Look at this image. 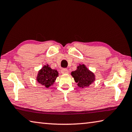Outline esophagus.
Wrapping results in <instances>:
<instances>
[{"label": "esophagus", "mask_w": 132, "mask_h": 132, "mask_svg": "<svg viewBox=\"0 0 132 132\" xmlns=\"http://www.w3.org/2000/svg\"><path fill=\"white\" fill-rule=\"evenodd\" d=\"M69 71L67 69H62L61 70V73L62 74H67V73H68Z\"/></svg>", "instance_id": "esophagus-1"}]
</instances>
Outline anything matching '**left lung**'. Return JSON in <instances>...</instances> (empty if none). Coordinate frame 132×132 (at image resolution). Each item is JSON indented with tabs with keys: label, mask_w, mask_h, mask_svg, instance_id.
I'll list each match as a JSON object with an SVG mask.
<instances>
[{
	"label": "left lung",
	"mask_w": 132,
	"mask_h": 132,
	"mask_svg": "<svg viewBox=\"0 0 132 132\" xmlns=\"http://www.w3.org/2000/svg\"><path fill=\"white\" fill-rule=\"evenodd\" d=\"M71 75L74 78L75 82L77 83V86L82 88L88 87L95 80L94 73L89 70L84 64H79L76 70L71 71Z\"/></svg>",
	"instance_id": "1"
}]
</instances>
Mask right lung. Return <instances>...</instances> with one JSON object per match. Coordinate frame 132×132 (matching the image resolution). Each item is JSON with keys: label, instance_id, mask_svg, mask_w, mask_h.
Returning <instances> with one entry per match:
<instances>
[{"label": "right lung", "instance_id": "right-lung-1", "mask_svg": "<svg viewBox=\"0 0 132 132\" xmlns=\"http://www.w3.org/2000/svg\"><path fill=\"white\" fill-rule=\"evenodd\" d=\"M58 75V71L55 69H51L47 64L38 71L36 80L38 83L48 88L53 84Z\"/></svg>", "mask_w": 132, "mask_h": 132}]
</instances>
